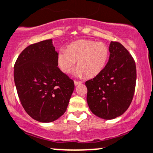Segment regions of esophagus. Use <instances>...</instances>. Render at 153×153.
I'll return each instance as SVG.
<instances>
[{
  "mask_svg": "<svg viewBox=\"0 0 153 153\" xmlns=\"http://www.w3.org/2000/svg\"><path fill=\"white\" fill-rule=\"evenodd\" d=\"M74 84H75V86L78 85V84H82V81H74Z\"/></svg>",
  "mask_w": 153,
  "mask_h": 153,
  "instance_id": "34e87169",
  "label": "esophagus"
}]
</instances>
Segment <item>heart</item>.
Returning <instances> with one entry per match:
<instances>
[{"label": "heart", "instance_id": "heart-1", "mask_svg": "<svg viewBox=\"0 0 153 153\" xmlns=\"http://www.w3.org/2000/svg\"><path fill=\"white\" fill-rule=\"evenodd\" d=\"M109 54V48L104 42L81 39L69 44L66 49H60L57 54V63L60 70L67 74L77 61L75 75L93 78L105 67Z\"/></svg>", "mask_w": 153, "mask_h": 153}]
</instances>
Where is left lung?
<instances>
[{
    "label": "left lung",
    "mask_w": 153,
    "mask_h": 153,
    "mask_svg": "<svg viewBox=\"0 0 153 153\" xmlns=\"http://www.w3.org/2000/svg\"><path fill=\"white\" fill-rule=\"evenodd\" d=\"M109 51V60L103 70L85 82L90 111L105 120L120 117L128 109L137 78L134 60L122 44L112 41Z\"/></svg>",
    "instance_id": "obj_1"
}]
</instances>
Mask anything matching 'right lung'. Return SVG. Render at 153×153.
<instances>
[{"label":"right lung","instance_id":"right-lung-1","mask_svg":"<svg viewBox=\"0 0 153 153\" xmlns=\"http://www.w3.org/2000/svg\"><path fill=\"white\" fill-rule=\"evenodd\" d=\"M52 39L27 47L14 66L20 102L29 116L41 123L56 120L66 111L75 89L73 80L58 68Z\"/></svg>","mask_w":153,"mask_h":153}]
</instances>
